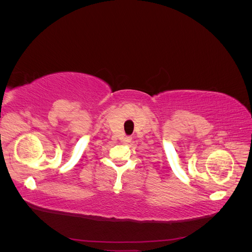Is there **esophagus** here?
Here are the masks:
<instances>
[{"label":"esophagus","instance_id":"obj_1","mask_svg":"<svg viewBox=\"0 0 252 252\" xmlns=\"http://www.w3.org/2000/svg\"><path fill=\"white\" fill-rule=\"evenodd\" d=\"M124 142H125V143H129V142H131V138H130V136H126L125 140H124Z\"/></svg>","mask_w":252,"mask_h":252}]
</instances>
